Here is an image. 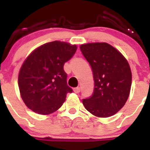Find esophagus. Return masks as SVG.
Returning a JSON list of instances; mask_svg holds the SVG:
<instances>
[{"label":"esophagus","mask_w":150,"mask_h":150,"mask_svg":"<svg viewBox=\"0 0 150 150\" xmlns=\"http://www.w3.org/2000/svg\"><path fill=\"white\" fill-rule=\"evenodd\" d=\"M74 91L76 94L79 93V92H80V88H79V87H77V88H74Z\"/></svg>","instance_id":"1"}]
</instances>
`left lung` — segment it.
Returning a JSON list of instances; mask_svg holds the SVG:
<instances>
[{"instance_id":"1","label":"left lung","mask_w":150,"mask_h":150,"mask_svg":"<svg viewBox=\"0 0 150 150\" xmlns=\"http://www.w3.org/2000/svg\"><path fill=\"white\" fill-rule=\"evenodd\" d=\"M93 72V94L83 99L85 108L98 117H110L122 108L129 96L132 71L129 64L116 49L107 43L80 46Z\"/></svg>"}]
</instances>
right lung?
Listing matches in <instances>:
<instances>
[{
	"mask_svg": "<svg viewBox=\"0 0 150 150\" xmlns=\"http://www.w3.org/2000/svg\"><path fill=\"white\" fill-rule=\"evenodd\" d=\"M76 45L52 41L31 52L18 74L21 97L29 109L40 115L54 112L62 106L72 88L67 86L64 64L74 56Z\"/></svg>",
	"mask_w": 150,
	"mask_h": 150,
	"instance_id": "obj_1",
	"label": "right lung"
}]
</instances>
